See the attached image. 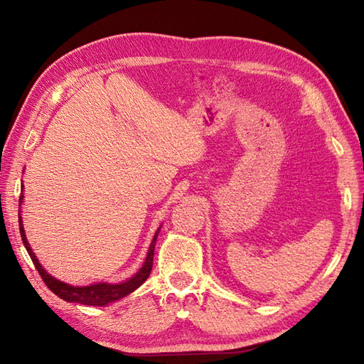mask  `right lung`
Listing matches in <instances>:
<instances>
[{
	"label": "right lung",
	"instance_id": "right-lung-1",
	"mask_svg": "<svg viewBox=\"0 0 364 364\" xmlns=\"http://www.w3.org/2000/svg\"><path fill=\"white\" fill-rule=\"evenodd\" d=\"M21 202H23V196L20 197V203ZM18 225H20V235H21L23 244H25V249L28 250L31 259H33L38 275L42 277V280L45 282L46 286H48L50 291H53L58 297H60L65 301H76V304L92 305V306H105L107 304H112V301H115V300H120L122 297H125V296H128V294L136 291L139 286H141L146 280V278H149V275L151 272V267H153L154 245H156V237H158V233L161 230V227H159L156 230V233H154V236H153V241L150 244V249H149V253H146V258L144 261L142 267L139 269L133 277L128 278L127 282L117 283V284L95 283L90 286H72V284H67L64 282H59L58 278L51 277L41 266V262H38L33 249H31L28 241H26L25 228H23V220H21L20 213H18Z\"/></svg>",
	"mask_w": 364,
	"mask_h": 364
}]
</instances>
